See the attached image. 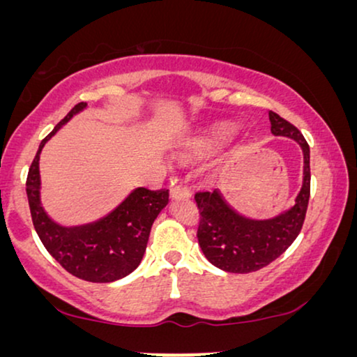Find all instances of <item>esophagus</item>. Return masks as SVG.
I'll list each match as a JSON object with an SVG mask.
<instances>
[{"label":"esophagus","instance_id":"34e87169","mask_svg":"<svg viewBox=\"0 0 357 357\" xmlns=\"http://www.w3.org/2000/svg\"><path fill=\"white\" fill-rule=\"evenodd\" d=\"M170 197L172 198H190L192 197V192H190L185 185L178 183V185H175V187H172V190H170Z\"/></svg>","mask_w":357,"mask_h":357}]
</instances>
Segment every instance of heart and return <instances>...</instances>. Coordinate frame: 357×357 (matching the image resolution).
I'll return each instance as SVG.
<instances>
[{
  "mask_svg": "<svg viewBox=\"0 0 357 357\" xmlns=\"http://www.w3.org/2000/svg\"><path fill=\"white\" fill-rule=\"evenodd\" d=\"M226 136H227V130H219V131H216V133H214V135L209 136V138L199 141L198 146H197L198 153H199V154H209V153H213V151L218 149V146L221 144V141H222L224 138H226Z\"/></svg>",
  "mask_w": 357,
  "mask_h": 357,
  "instance_id": "1",
  "label": "heart"
}]
</instances>
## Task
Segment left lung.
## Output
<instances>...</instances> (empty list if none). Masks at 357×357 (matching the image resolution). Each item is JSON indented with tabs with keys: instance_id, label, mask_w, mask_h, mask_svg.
Returning a JSON list of instances; mask_svg holds the SVG:
<instances>
[{
	"instance_id": "1",
	"label": "left lung",
	"mask_w": 357,
	"mask_h": 357,
	"mask_svg": "<svg viewBox=\"0 0 357 357\" xmlns=\"http://www.w3.org/2000/svg\"><path fill=\"white\" fill-rule=\"evenodd\" d=\"M271 133L299 143L304 153V182L296 204L280 216L255 221L243 218L224 202L218 190L197 192L198 243L214 266L229 273L261 270L287 250L299 236L310 198V149L299 130L270 110Z\"/></svg>"
}]
</instances>
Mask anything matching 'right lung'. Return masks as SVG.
<instances>
[{
    "label": "right lung",
    "mask_w": 357,
    "mask_h": 357,
    "mask_svg": "<svg viewBox=\"0 0 357 357\" xmlns=\"http://www.w3.org/2000/svg\"><path fill=\"white\" fill-rule=\"evenodd\" d=\"M84 107V102L73 107L42 139L29 169L26 192L33 227L48 253L79 280L112 282L130 275L143 260L154 219L169 203V190L136 188L110 214L86 226L63 227L53 222L40 204L38 159L47 141Z\"/></svg>",
    "instance_id": "add662e5"
}]
</instances>
